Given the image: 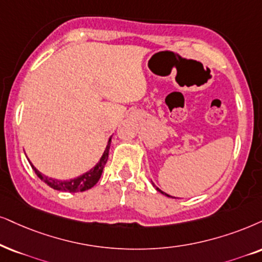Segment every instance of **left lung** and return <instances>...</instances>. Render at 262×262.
<instances>
[{"mask_svg": "<svg viewBox=\"0 0 262 262\" xmlns=\"http://www.w3.org/2000/svg\"><path fill=\"white\" fill-rule=\"evenodd\" d=\"M152 185H154V187L156 188V190H157L158 192H161L162 194H164V196H167V197H171V196H169V194H168V193H165V192H163V191H162V190H160V188H158L157 186H156V185H155L154 183H152ZM171 198H175V197H171Z\"/></svg>", "mask_w": 262, "mask_h": 262, "instance_id": "1", "label": "left lung"}]
</instances>
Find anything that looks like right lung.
I'll list each match as a JSON object with an SVG mask.
<instances>
[{"label":"right lung","mask_w":262,"mask_h":262,"mask_svg":"<svg viewBox=\"0 0 262 262\" xmlns=\"http://www.w3.org/2000/svg\"><path fill=\"white\" fill-rule=\"evenodd\" d=\"M111 138L112 137H110V139L107 140L106 147H105L104 152H102L100 160H99L98 163L95 164L92 169L85 171V173H83L82 175H78L77 178L70 179V180H59V179L48 178L47 175L42 174L38 169H36V167L31 163V162H30L29 158L28 161L30 162V164H31L32 169H34L35 173L37 174V177L41 179L43 183L47 184L49 187L54 188V190L57 191H64V192H82V191L92 188L95 184L98 183L99 179H100L102 170H104V167L105 164H106L107 158H108V150H110Z\"/></svg>","instance_id":"obj_1"}]
</instances>
